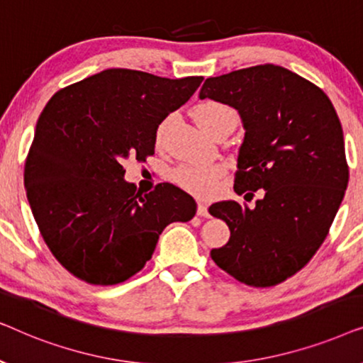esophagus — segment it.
<instances>
[{
  "label": "esophagus",
  "instance_id": "esophagus-1",
  "mask_svg": "<svg viewBox=\"0 0 363 363\" xmlns=\"http://www.w3.org/2000/svg\"><path fill=\"white\" fill-rule=\"evenodd\" d=\"M196 213L200 216H205V218H208L210 216V211H208V206L205 205V203H198V210H196Z\"/></svg>",
  "mask_w": 363,
  "mask_h": 363
}]
</instances>
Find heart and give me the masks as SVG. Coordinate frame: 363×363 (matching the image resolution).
<instances>
[{
  "instance_id": "1",
  "label": "heart",
  "mask_w": 363,
  "mask_h": 363,
  "mask_svg": "<svg viewBox=\"0 0 363 363\" xmlns=\"http://www.w3.org/2000/svg\"><path fill=\"white\" fill-rule=\"evenodd\" d=\"M193 117L206 132L216 130L225 123H236L238 116L233 107L220 101H203L193 108ZM168 121H163L157 128V142L163 140ZM221 175V168L215 165L208 167H182L175 172V182L185 190L196 193V195H206L213 190L218 177Z\"/></svg>"
}]
</instances>
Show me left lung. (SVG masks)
<instances>
[{
  "mask_svg": "<svg viewBox=\"0 0 363 363\" xmlns=\"http://www.w3.org/2000/svg\"><path fill=\"white\" fill-rule=\"evenodd\" d=\"M200 99L240 113L235 191H262L255 208L210 206L231 231L211 259L247 286L279 284L315 255L344 200L349 167L335 108L319 87L274 64L206 79Z\"/></svg>",
  "mask_w": 363,
  "mask_h": 363,
  "instance_id": "8db88e82",
  "label": "left lung"
}]
</instances>
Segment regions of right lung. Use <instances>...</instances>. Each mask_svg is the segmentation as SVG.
I'll use <instances>...</instances> for the list:
<instances>
[{
  "label": "right lung",
  "mask_w": 363,
  "mask_h": 363,
  "mask_svg": "<svg viewBox=\"0 0 363 363\" xmlns=\"http://www.w3.org/2000/svg\"><path fill=\"white\" fill-rule=\"evenodd\" d=\"M201 81L106 69L46 104L24 165V186L48 247L79 279L123 282L145 266L170 223L195 216L188 193L172 183L142 193L125 182L122 163L153 155L158 125Z\"/></svg>",
  "instance_id": "obj_1"
}]
</instances>
